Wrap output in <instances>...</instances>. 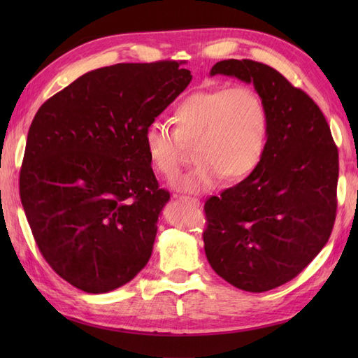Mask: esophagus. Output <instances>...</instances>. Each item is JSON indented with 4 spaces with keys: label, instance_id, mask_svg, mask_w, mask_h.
<instances>
[{
    "label": "esophagus",
    "instance_id": "esophagus-1",
    "mask_svg": "<svg viewBox=\"0 0 358 358\" xmlns=\"http://www.w3.org/2000/svg\"><path fill=\"white\" fill-rule=\"evenodd\" d=\"M180 200H183V201H186V203H191L194 208H199V206H200V200L195 199V196H185V195H181Z\"/></svg>",
    "mask_w": 358,
    "mask_h": 358
}]
</instances>
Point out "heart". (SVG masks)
<instances>
[{"label": "heart", "mask_w": 358, "mask_h": 358, "mask_svg": "<svg viewBox=\"0 0 358 358\" xmlns=\"http://www.w3.org/2000/svg\"><path fill=\"white\" fill-rule=\"evenodd\" d=\"M175 127L155 120L144 131V149L159 177L178 172L185 146H191L196 163L175 178L181 192L201 194L227 181L249 177L264 157L269 115L260 94L248 86L218 87L187 95L172 112Z\"/></svg>", "instance_id": "obj_1"}]
</instances>
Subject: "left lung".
<instances>
[{"label":"left lung","mask_w":358,"mask_h":358,"mask_svg":"<svg viewBox=\"0 0 358 358\" xmlns=\"http://www.w3.org/2000/svg\"><path fill=\"white\" fill-rule=\"evenodd\" d=\"M252 83L269 115L260 166L204 204L208 262L227 283L266 292L287 283L328 243L337 210L338 150L313 98L272 67L223 59L210 69Z\"/></svg>","instance_id":"1"}]
</instances>
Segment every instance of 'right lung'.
Listing matches in <instances>:
<instances>
[{"mask_svg":"<svg viewBox=\"0 0 358 358\" xmlns=\"http://www.w3.org/2000/svg\"><path fill=\"white\" fill-rule=\"evenodd\" d=\"M177 62L90 71L49 98L30 124L20 172L40 252L89 294L129 283L149 262L159 212L144 131L187 87Z\"/></svg>","mask_w":358,"mask_h":358,"instance_id":"obj_1","label":"right lung"}]
</instances>
